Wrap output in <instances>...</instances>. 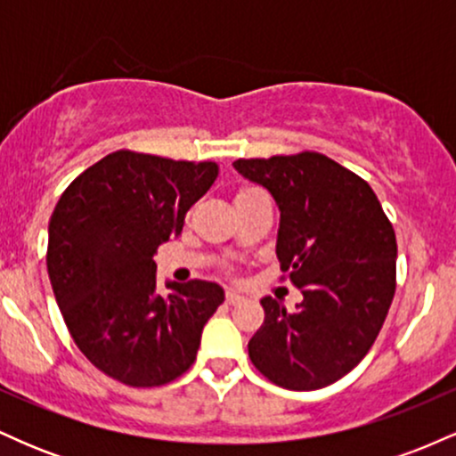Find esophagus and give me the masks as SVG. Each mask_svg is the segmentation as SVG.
I'll list each match as a JSON object with an SVG mask.
<instances>
[{"label":"esophagus","mask_w":456,"mask_h":456,"mask_svg":"<svg viewBox=\"0 0 456 456\" xmlns=\"http://www.w3.org/2000/svg\"><path fill=\"white\" fill-rule=\"evenodd\" d=\"M242 300H244V296L240 294V291H235V289L227 291V305H238V302H242Z\"/></svg>","instance_id":"esophagus-1"}]
</instances>
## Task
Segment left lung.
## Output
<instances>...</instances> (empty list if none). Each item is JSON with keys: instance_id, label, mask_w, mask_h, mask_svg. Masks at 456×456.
Masks as SVG:
<instances>
[{"instance_id": "1", "label": "left lung", "mask_w": 456, "mask_h": 456, "mask_svg": "<svg viewBox=\"0 0 456 456\" xmlns=\"http://www.w3.org/2000/svg\"><path fill=\"white\" fill-rule=\"evenodd\" d=\"M238 174L264 186L281 212L276 257L302 291L289 313L265 296L250 362L287 390H319L369 354L396 289V238L360 175L317 151L240 159Z\"/></svg>"}]
</instances>
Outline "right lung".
<instances>
[{"label": "right lung", "mask_w": 456, "mask_h": 456, "mask_svg": "<svg viewBox=\"0 0 456 456\" xmlns=\"http://www.w3.org/2000/svg\"><path fill=\"white\" fill-rule=\"evenodd\" d=\"M218 175L216 162L171 160L119 150L66 188L49 223L46 270L68 326L109 378L154 388L195 362L203 326L223 305L210 281L156 291L154 253Z\"/></svg>", "instance_id": "add662e5"}]
</instances>
